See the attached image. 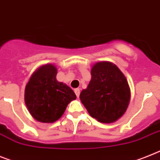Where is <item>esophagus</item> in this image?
Segmentation results:
<instances>
[{
  "mask_svg": "<svg viewBox=\"0 0 160 160\" xmlns=\"http://www.w3.org/2000/svg\"><path fill=\"white\" fill-rule=\"evenodd\" d=\"M74 92L75 94H76V95H77V97H79V95H80V89H75L74 90Z\"/></svg>",
  "mask_w": 160,
  "mask_h": 160,
  "instance_id": "esophagus-1",
  "label": "esophagus"
}]
</instances>
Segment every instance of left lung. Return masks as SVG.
Segmentation results:
<instances>
[{"label": "left lung", "instance_id": "left-lung-1", "mask_svg": "<svg viewBox=\"0 0 160 160\" xmlns=\"http://www.w3.org/2000/svg\"><path fill=\"white\" fill-rule=\"evenodd\" d=\"M91 74L87 89L79 96L82 103L99 122H115L124 115L130 100L126 78L117 65L108 61L95 64Z\"/></svg>", "mask_w": 160, "mask_h": 160}]
</instances>
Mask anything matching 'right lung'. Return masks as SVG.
<instances>
[{
	"label": "right lung",
	"mask_w": 160,
	"mask_h": 160,
	"mask_svg": "<svg viewBox=\"0 0 160 160\" xmlns=\"http://www.w3.org/2000/svg\"><path fill=\"white\" fill-rule=\"evenodd\" d=\"M57 73L55 65H44L34 72L26 86V105L31 115L40 122L57 121L77 98L70 87L57 81Z\"/></svg>",
	"instance_id": "right-lung-1"
}]
</instances>
